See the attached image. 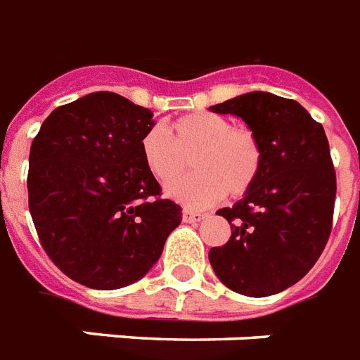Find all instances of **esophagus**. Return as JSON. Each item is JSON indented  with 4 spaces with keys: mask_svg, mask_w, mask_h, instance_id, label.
I'll list each match as a JSON object with an SVG mask.
<instances>
[{
    "mask_svg": "<svg viewBox=\"0 0 360 360\" xmlns=\"http://www.w3.org/2000/svg\"><path fill=\"white\" fill-rule=\"evenodd\" d=\"M204 217H206V215L200 214V212H195V210L184 208V212H182L184 223H198V221H202Z\"/></svg>",
    "mask_w": 360,
    "mask_h": 360,
    "instance_id": "obj_1",
    "label": "esophagus"
}]
</instances>
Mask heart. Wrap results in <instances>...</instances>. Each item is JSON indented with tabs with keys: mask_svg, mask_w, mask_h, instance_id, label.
Listing matches in <instances>:
<instances>
[{
	"mask_svg": "<svg viewBox=\"0 0 360 360\" xmlns=\"http://www.w3.org/2000/svg\"><path fill=\"white\" fill-rule=\"evenodd\" d=\"M171 131L172 137L160 126L150 128L141 139V154L152 176L171 182L165 195L172 200L204 208L225 193L243 195L257 180L262 146L249 128L234 126L225 115L197 111L174 120ZM188 157L198 172L176 181Z\"/></svg>",
	"mask_w": 360,
	"mask_h": 360,
	"instance_id": "b5f03b06",
	"label": "heart"
}]
</instances>
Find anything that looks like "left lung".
I'll list each match as a JSON object with an SVG mask.
<instances>
[{"label":"left lung","mask_w":360,"mask_h":360,"mask_svg":"<svg viewBox=\"0 0 360 360\" xmlns=\"http://www.w3.org/2000/svg\"><path fill=\"white\" fill-rule=\"evenodd\" d=\"M210 109L240 117L262 146L255 184L217 212L232 236L210 249V264L232 292L278 294L310 271L329 240L336 174L326 130L301 103L264 91Z\"/></svg>","instance_id":"1"}]
</instances>
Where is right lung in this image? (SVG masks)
Returning a JSON list of instances; mask_svg holds the SVG:
<instances>
[{
  "label": "right lung",
  "instance_id": "add662e5",
  "mask_svg": "<svg viewBox=\"0 0 360 360\" xmlns=\"http://www.w3.org/2000/svg\"><path fill=\"white\" fill-rule=\"evenodd\" d=\"M150 109L108 91L53 109L30 152V212L65 275L94 290L137 283L160 260L182 208L160 197L141 139Z\"/></svg>",
  "mask_w": 360,
  "mask_h": 360
}]
</instances>
